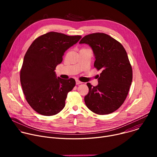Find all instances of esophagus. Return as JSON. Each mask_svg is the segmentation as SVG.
Here are the masks:
<instances>
[{"label":"esophagus","instance_id":"1","mask_svg":"<svg viewBox=\"0 0 157 157\" xmlns=\"http://www.w3.org/2000/svg\"><path fill=\"white\" fill-rule=\"evenodd\" d=\"M82 82H81L80 81H79V80H78V79H76V84H77V85H78V84H82Z\"/></svg>","mask_w":157,"mask_h":157}]
</instances>
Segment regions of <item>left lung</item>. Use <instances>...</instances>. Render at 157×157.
Listing matches in <instances>:
<instances>
[{
    "mask_svg": "<svg viewBox=\"0 0 157 157\" xmlns=\"http://www.w3.org/2000/svg\"><path fill=\"white\" fill-rule=\"evenodd\" d=\"M79 43L91 47L96 58L94 66L101 71L98 86L87 83L85 104L99 115L113 113L124 103L132 84V68L127 52L120 42L104 33L86 35Z\"/></svg>",
    "mask_w": 157,
    "mask_h": 157,
    "instance_id": "1",
    "label": "left lung"
}]
</instances>
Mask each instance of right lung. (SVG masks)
Masks as SVG:
<instances>
[{
	"instance_id": "1",
	"label": "right lung",
	"mask_w": 157,
	"mask_h": 157,
	"mask_svg": "<svg viewBox=\"0 0 157 157\" xmlns=\"http://www.w3.org/2000/svg\"><path fill=\"white\" fill-rule=\"evenodd\" d=\"M81 38L51 32L36 38L27 51L20 82L27 102L38 114L51 116L64 107L67 94L76 81L56 78L55 70L62 62L64 53Z\"/></svg>"
}]
</instances>
